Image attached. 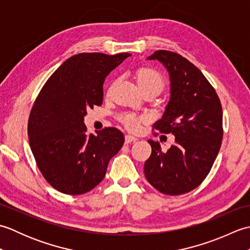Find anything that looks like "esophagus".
I'll list each match as a JSON object with an SVG mask.
<instances>
[{"mask_svg": "<svg viewBox=\"0 0 250 250\" xmlns=\"http://www.w3.org/2000/svg\"><path fill=\"white\" fill-rule=\"evenodd\" d=\"M125 144H130V143H132V142L137 141V139H136L135 136H133V135L126 134V135L125 136Z\"/></svg>", "mask_w": 250, "mask_h": 250, "instance_id": "1", "label": "esophagus"}]
</instances>
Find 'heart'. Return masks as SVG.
<instances>
[{
  "label": "heart",
  "instance_id": "1",
  "mask_svg": "<svg viewBox=\"0 0 250 250\" xmlns=\"http://www.w3.org/2000/svg\"><path fill=\"white\" fill-rule=\"evenodd\" d=\"M136 81L142 91L151 90L156 93H160L166 87V77L155 67L143 66L136 72ZM118 120L129 130H136L140 126L144 117H139L131 111H125L118 115Z\"/></svg>",
  "mask_w": 250,
  "mask_h": 250
}]
</instances>
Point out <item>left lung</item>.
Instances as JSON below:
<instances>
[{"label": "left lung", "instance_id": "8db88e82", "mask_svg": "<svg viewBox=\"0 0 250 250\" xmlns=\"http://www.w3.org/2000/svg\"><path fill=\"white\" fill-rule=\"evenodd\" d=\"M148 59L162 62L171 78V100L152 129L173 134L175 145L163 152L158 142L148 141L151 155L145 176L163 194H184L203 183L218 155L224 136L221 103L210 83L183 56L157 50Z\"/></svg>", "mask_w": 250, "mask_h": 250}]
</instances>
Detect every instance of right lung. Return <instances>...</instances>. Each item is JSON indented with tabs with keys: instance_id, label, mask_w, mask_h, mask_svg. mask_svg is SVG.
Returning a JSON list of instances; mask_svg holds the SVG:
<instances>
[{
	"instance_id": "obj_1",
	"label": "right lung",
	"mask_w": 250,
	"mask_h": 250,
	"mask_svg": "<svg viewBox=\"0 0 250 250\" xmlns=\"http://www.w3.org/2000/svg\"><path fill=\"white\" fill-rule=\"evenodd\" d=\"M130 56H72L36 97L28 122L31 150L47 183L60 192L78 195L92 190L124 145L125 135L117 128L88 134L83 117L89 107L102 105L105 77Z\"/></svg>"
}]
</instances>
